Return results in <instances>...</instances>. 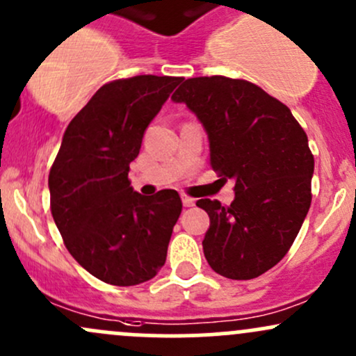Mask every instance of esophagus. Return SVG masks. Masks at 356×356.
<instances>
[{"label": "esophagus", "mask_w": 356, "mask_h": 356, "mask_svg": "<svg viewBox=\"0 0 356 356\" xmlns=\"http://www.w3.org/2000/svg\"><path fill=\"white\" fill-rule=\"evenodd\" d=\"M181 202L185 207H193L195 205V200L192 197H188V195H181Z\"/></svg>", "instance_id": "obj_1"}]
</instances>
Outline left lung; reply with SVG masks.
<instances>
[{"label": "left lung", "mask_w": 356, "mask_h": 356, "mask_svg": "<svg viewBox=\"0 0 356 356\" xmlns=\"http://www.w3.org/2000/svg\"><path fill=\"white\" fill-rule=\"evenodd\" d=\"M207 131L210 166L234 179L231 205L202 198L210 217L204 254L231 280H251L273 268L299 234L311 207L314 156L290 108L246 79H185L171 97Z\"/></svg>", "instance_id": "8db88e82"}]
</instances>
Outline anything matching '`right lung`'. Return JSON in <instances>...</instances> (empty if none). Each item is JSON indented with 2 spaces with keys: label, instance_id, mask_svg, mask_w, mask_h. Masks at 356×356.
Wrapping results in <instances>:
<instances>
[{
  "label": "right lung",
  "instance_id": "1",
  "mask_svg": "<svg viewBox=\"0 0 356 356\" xmlns=\"http://www.w3.org/2000/svg\"><path fill=\"white\" fill-rule=\"evenodd\" d=\"M181 79L140 74L103 85L67 125L52 163L54 222L72 258L105 284L139 285L166 261L181 198L177 190L134 192L129 164Z\"/></svg>",
  "mask_w": 356,
  "mask_h": 356
}]
</instances>
